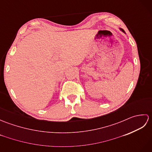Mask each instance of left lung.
<instances>
[{"label": "left lung", "instance_id": "1", "mask_svg": "<svg viewBox=\"0 0 152 152\" xmlns=\"http://www.w3.org/2000/svg\"><path fill=\"white\" fill-rule=\"evenodd\" d=\"M121 31H123V32H124V33H125V31H124V30H123V29H121Z\"/></svg>", "mask_w": 152, "mask_h": 152}]
</instances>
